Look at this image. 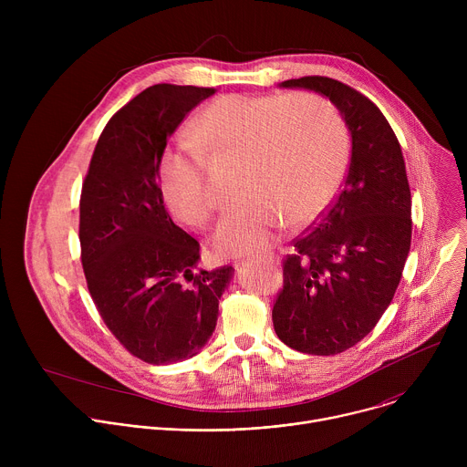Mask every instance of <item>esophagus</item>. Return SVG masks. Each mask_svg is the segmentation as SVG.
I'll return each mask as SVG.
<instances>
[{
    "label": "esophagus",
    "mask_w": 467,
    "mask_h": 467,
    "mask_svg": "<svg viewBox=\"0 0 467 467\" xmlns=\"http://www.w3.org/2000/svg\"><path fill=\"white\" fill-rule=\"evenodd\" d=\"M247 262H251V264H260V265H265V268H272V265L275 264V256H268V254H265V256H256V258H249Z\"/></svg>",
    "instance_id": "1"
}]
</instances>
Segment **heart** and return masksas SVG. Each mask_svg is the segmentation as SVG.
Segmentation results:
<instances>
[{
  "instance_id": "heart-1",
  "label": "heart",
  "mask_w": 467,
  "mask_h": 467,
  "mask_svg": "<svg viewBox=\"0 0 467 467\" xmlns=\"http://www.w3.org/2000/svg\"><path fill=\"white\" fill-rule=\"evenodd\" d=\"M192 135L214 153L242 157V202L214 234L223 256L268 251L288 222L316 218L335 195L349 153L342 112L317 94H225L195 116ZM196 143L182 137L166 146L157 175L168 209L190 227H205L218 202Z\"/></svg>"
}]
</instances>
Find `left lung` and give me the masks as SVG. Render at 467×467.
Instances as JSON below:
<instances>
[{
  "label": "left lung",
  "mask_w": 467,
  "mask_h": 467,
  "mask_svg": "<svg viewBox=\"0 0 467 467\" xmlns=\"http://www.w3.org/2000/svg\"><path fill=\"white\" fill-rule=\"evenodd\" d=\"M281 87L327 96L351 132L344 186L294 240L272 310L274 328L288 348L338 355L369 335L403 277L412 240L405 159L379 107L349 85L306 76Z\"/></svg>",
  "instance_id": "obj_1"
}]
</instances>
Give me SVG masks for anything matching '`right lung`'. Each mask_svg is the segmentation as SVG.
Wrapping results in <instances>:
<instances>
[{"label": "right lung", "instance_id": "1", "mask_svg": "<svg viewBox=\"0 0 467 467\" xmlns=\"http://www.w3.org/2000/svg\"><path fill=\"white\" fill-rule=\"evenodd\" d=\"M216 88L153 85L123 105L96 144L79 202L81 262L92 301L148 364H173L213 337L233 265L199 270V242L177 227L157 164L186 114Z\"/></svg>", "mask_w": 467, "mask_h": 467}]
</instances>
